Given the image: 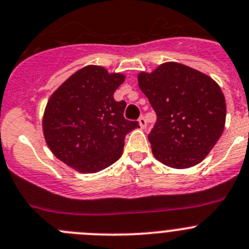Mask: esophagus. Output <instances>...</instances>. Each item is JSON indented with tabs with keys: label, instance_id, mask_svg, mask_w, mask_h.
<instances>
[{
	"label": "esophagus",
	"instance_id": "esophagus-1",
	"mask_svg": "<svg viewBox=\"0 0 249 249\" xmlns=\"http://www.w3.org/2000/svg\"><path fill=\"white\" fill-rule=\"evenodd\" d=\"M139 124H140L141 129H146V126H147V123H146L145 117H140V118H139Z\"/></svg>",
	"mask_w": 249,
	"mask_h": 249
}]
</instances>
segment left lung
I'll return each instance as SVG.
<instances>
[{
	"instance_id": "8db88e82",
	"label": "left lung",
	"mask_w": 249,
	"mask_h": 249,
	"mask_svg": "<svg viewBox=\"0 0 249 249\" xmlns=\"http://www.w3.org/2000/svg\"><path fill=\"white\" fill-rule=\"evenodd\" d=\"M139 86L157 115L148 134L155 157L172 168H189L203 161L226 120L219 85L192 67L166 62L152 73H140Z\"/></svg>"
}]
</instances>
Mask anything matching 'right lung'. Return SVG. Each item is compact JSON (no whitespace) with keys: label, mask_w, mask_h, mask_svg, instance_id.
<instances>
[{"label":"right lung","mask_w":249,"mask_h":249,"mask_svg":"<svg viewBox=\"0 0 249 249\" xmlns=\"http://www.w3.org/2000/svg\"><path fill=\"white\" fill-rule=\"evenodd\" d=\"M124 76L86 66L65 81L49 99L44 136L55 156L82 173H96L122 156L127 132L138 122L124 118V101L114 92Z\"/></svg>","instance_id":"right-lung-1"}]
</instances>
